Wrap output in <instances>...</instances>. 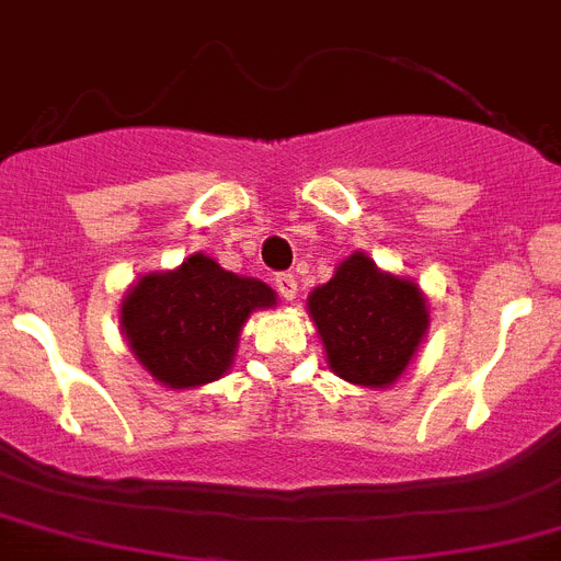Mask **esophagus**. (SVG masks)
I'll list each match as a JSON object with an SVG mask.
<instances>
[{
    "instance_id": "34e87169",
    "label": "esophagus",
    "mask_w": 561,
    "mask_h": 561,
    "mask_svg": "<svg viewBox=\"0 0 561 561\" xmlns=\"http://www.w3.org/2000/svg\"><path fill=\"white\" fill-rule=\"evenodd\" d=\"M275 286H277V291H280V298H284V300H295V295H298V280H295V275H289V272L277 275Z\"/></svg>"
}]
</instances>
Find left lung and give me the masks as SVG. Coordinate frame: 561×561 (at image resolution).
<instances>
[{"mask_svg": "<svg viewBox=\"0 0 561 561\" xmlns=\"http://www.w3.org/2000/svg\"><path fill=\"white\" fill-rule=\"evenodd\" d=\"M334 375L363 389H389L428 334V300L411 277L380 270L366 252L337 263L306 300Z\"/></svg>", "mask_w": 561, "mask_h": 561, "instance_id": "8db88e82", "label": "left lung"}]
</instances>
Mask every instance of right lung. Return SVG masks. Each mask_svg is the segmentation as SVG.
I'll return each instance as SVG.
<instances>
[{"label":"right lung","instance_id":"right-lung-1","mask_svg":"<svg viewBox=\"0 0 561 561\" xmlns=\"http://www.w3.org/2000/svg\"><path fill=\"white\" fill-rule=\"evenodd\" d=\"M275 306L270 284L195 252L175 270L147 272L130 284L118 323L152 380L175 391L198 389L232 368L249 314Z\"/></svg>","mask_w":561,"mask_h":561}]
</instances>
